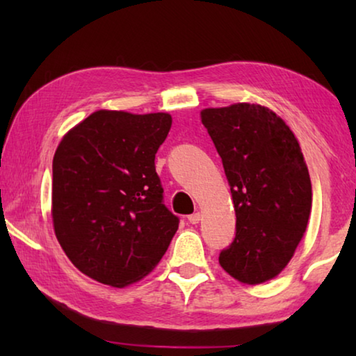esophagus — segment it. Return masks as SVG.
<instances>
[{
	"instance_id": "obj_1",
	"label": "esophagus",
	"mask_w": 356,
	"mask_h": 356,
	"mask_svg": "<svg viewBox=\"0 0 356 356\" xmlns=\"http://www.w3.org/2000/svg\"><path fill=\"white\" fill-rule=\"evenodd\" d=\"M188 221L191 222V225H197V222L201 221V213H200V212H196V213H191V215L188 216Z\"/></svg>"
}]
</instances>
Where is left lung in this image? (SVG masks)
Listing matches in <instances>:
<instances>
[{"label":"left lung","mask_w":356,"mask_h":356,"mask_svg":"<svg viewBox=\"0 0 356 356\" xmlns=\"http://www.w3.org/2000/svg\"><path fill=\"white\" fill-rule=\"evenodd\" d=\"M236 210V238L220 265L243 284H262L291 262L308 226L312 188L300 143L267 106L204 108Z\"/></svg>","instance_id":"obj_1"}]
</instances>
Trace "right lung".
<instances>
[{"label": "right lung", "instance_id": "obj_1", "mask_svg": "<svg viewBox=\"0 0 356 356\" xmlns=\"http://www.w3.org/2000/svg\"><path fill=\"white\" fill-rule=\"evenodd\" d=\"M171 124L168 113L97 110L63 136L53 156L55 236L70 262L102 284L143 280L177 231L155 172Z\"/></svg>", "mask_w": 356, "mask_h": 356}]
</instances>
